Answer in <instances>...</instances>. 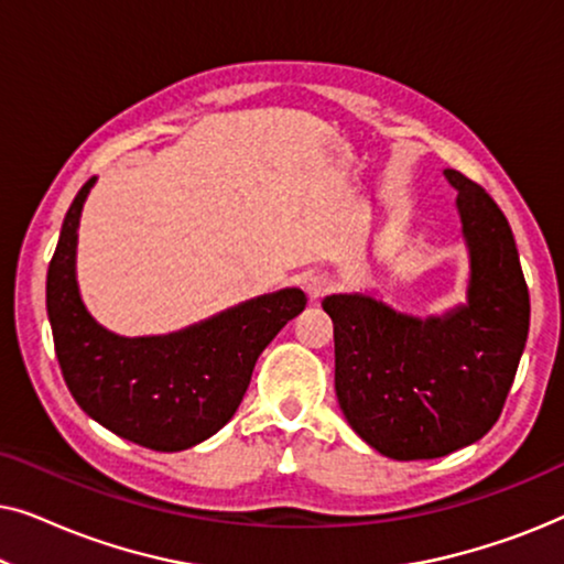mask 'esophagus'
I'll use <instances>...</instances> for the list:
<instances>
[{
	"label": "esophagus",
	"mask_w": 564,
	"mask_h": 564,
	"mask_svg": "<svg viewBox=\"0 0 564 564\" xmlns=\"http://www.w3.org/2000/svg\"><path fill=\"white\" fill-rule=\"evenodd\" d=\"M330 290H334V282H330L326 274H311L305 280V292L313 303H318V300L326 297Z\"/></svg>",
	"instance_id": "1"
}]
</instances>
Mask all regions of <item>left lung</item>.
I'll return each mask as SVG.
<instances>
[{"mask_svg": "<svg viewBox=\"0 0 564 564\" xmlns=\"http://www.w3.org/2000/svg\"><path fill=\"white\" fill-rule=\"evenodd\" d=\"M469 249L467 303L421 321L369 295H328L336 398L390 459H436L475 444L503 411L529 336V288L506 215L480 184L444 169Z\"/></svg>", "mask_w": 564, "mask_h": 564, "instance_id": "1", "label": "left lung"}]
</instances>
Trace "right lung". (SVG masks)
<instances>
[{
	"instance_id": "add662e5",
	"label": "right lung",
	"mask_w": 564,
	"mask_h": 564,
	"mask_svg": "<svg viewBox=\"0 0 564 564\" xmlns=\"http://www.w3.org/2000/svg\"><path fill=\"white\" fill-rule=\"evenodd\" d=\"M91 184L95 176L68 207L45 280L61 375L82 411L112 434L145 449H189L234 419L259 354L307 297L288 288L176 334H112L91 318L76 284V228Z\"/></svg>"
}]
</instances>
